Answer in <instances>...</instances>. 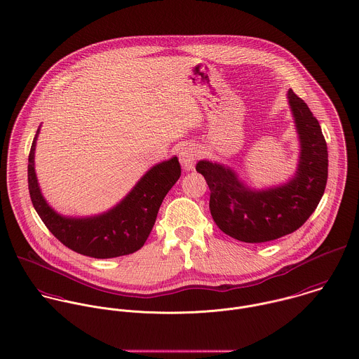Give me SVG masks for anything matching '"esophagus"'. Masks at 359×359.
Wrapping results in <instances>:
<instances>
[{"mask_svg": "<svg viewBox=\"0 0 359 359\" xmlns=\"http://www.w3.org/2000/svg\"><path fill=\"white\" fill-rule=\"evenodd\" d=\"M196 149L192 144H184L180 150V163L185 172H189L195 168Z\"/></svg>", "mask_w": 359, "mask_h": 359, "instance_id": "1", "label": "esophagus"}]
</instances>
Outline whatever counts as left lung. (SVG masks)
<instances>
[{"instance_id":"left-lung-1","label":"left lung","mask_w":359,"mask_h":359,"mask_svg":"<svg viewBox=\"0 0 359 359\" xmlns=\"http://www.w3.org/2000/svg\"><path fill=\"white\" fill-rule=\"evenodd\" d=\"M287 100L299 143L297 168L287 181L256 189L227 164L196 163L210 189L212 217L231 238L262 243L288 236L309 219L325 194L329 158L320 125L291 89Z\"/></svg>"}]
</instances>
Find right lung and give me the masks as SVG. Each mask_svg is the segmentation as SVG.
Listing matches in <instances>:
<instances>
[{"label": "right lung", "mask_w": 359, "mask_h": 359, "mask_svg": "<svg viewBox=\"0 0 359 359\" xmlns=\"http://www.w3.org/2000/svg\"><path fill=\"white\" fill-rule=\"evenodd\" d=\"M40 126L34 135L29 164V194L37 215L69 249L96 259H110L136 252L149 237L163 199L181 177L177 156L150 167L133 188L111 209L93 216H65L46 201L34 168V151Z\"/></svg>", "instance_id": "add662e5"}]
</instances>
